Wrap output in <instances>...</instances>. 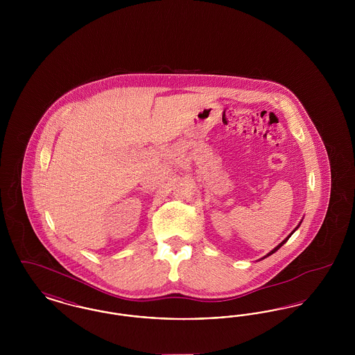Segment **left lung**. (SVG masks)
Masks as SVG:
<instances>
[{
	"mask_svg": "<svg viewBox=\"0 0 355 355\" xmlns=\"http://www.w3.org/2000/svg\"><path fill=\"white\" fill-rule=\"evenodd\" d=\"M301 223H302V220H301V222H300V223H298V226H297V227H295V229H294V230H293V232H291V233H290V234H288V236H287L286 238H285V239H284V241H282V242H281V243H279V245H278V246H275V248H274V249H272V250H271V252H269V253L266 254V255H265V257H263V258H266V257H269V255H271V254L275 253V252H277V250H278V249H279V248H281V246H282V245H284V243H286L287 239H288V238H290V236H293V233H294V232H295V230H297V229H298V227H300V225H301ZM263 258H261V259H263Z\"/></svg>",
	"mask_w": 355,
	"mask_h": 355,
	"instance_id": "8db88e82",
	"label": "left lung"
}]
</instances>
